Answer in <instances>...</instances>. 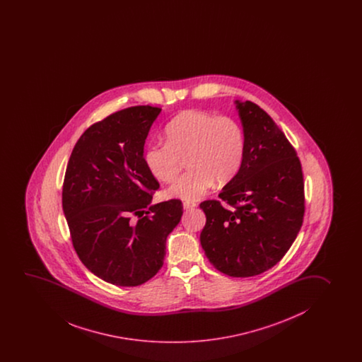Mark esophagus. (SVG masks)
<instances>
[{
    "instance_id": "1",
    "label": "esophagus",
    "mask_w": 362,
    "mask_h": 362,
    "mask_svg": "<svg viewBox=\"0 0 362 362\" xmlns=\"http://www.w3.org/2000/svg\"><path fill=\"white\" fill-rule=\"evenodd\" d=\"M184 210H193L197 208L195 203H190V202H185L183 204Z\"/></svg>"
}]
</instances>
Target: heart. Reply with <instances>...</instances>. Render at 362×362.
Here are the masks:
<instances>
[{
    "instance_id": "b5f03b06",
    "label": "heart",
    "mask_w": 362,
    "mask_h": 362,
    "mask_svg": "<svg viewBox=\"0 0 362 362\" xmlns=\"http://www.w3.org/2000/svg\"><path fill=\"white\" fill-rule=\"evenodd\" d=\"M165 141H153L144 152V162L154 178L170 183L177 178L183 157L188 173L167 190L168 197L197 202L214 188L235 177L245 157V133L239 122L206 110L182 112L165 127Z\"/></svg>"
}]
</instances>
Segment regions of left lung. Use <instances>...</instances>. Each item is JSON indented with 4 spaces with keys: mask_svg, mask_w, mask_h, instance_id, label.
I'll list each match as a JSON object with an SVG mask.
<instances>
[{
    "mask_svg": "<svg viewBox=\"0 0 362 362\" xmlns=\"http://www.w3.org/2000/svg\"><path fill=\"white\" fill-rule=\"evenodd\" d=\"M245 133L240 170L218 200L200 204L206 216L200 244L210 264L233 278H249L276 265L304 219V179L299 158L265 110L234 102Z\"/></svg>",
    "mask_w": 362,
    "mask_h": 362,
    "instance_id": "1",
    "label": "left lung"
}]
</instances>
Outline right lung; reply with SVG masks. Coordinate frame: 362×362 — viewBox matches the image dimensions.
I'll list each match as a JSON object with an SVG mask.
<instances>
[{"label": "right lung", "instance_id": "1", "mask_svg": "<svg viewBox=\"0 0 362 362\" xmlns=\"http://www.w3.org/2000/svg\"><path fill=\"white\" fill-rule=\"evenodd\" d=\"M160 112L136 105L89 127L64 175L63 213L74 250L89 272L117 286H138L159 272L168 235L183 215L180 200L152 204L159 183L144 162V143Z\"/></svg>", "mask_w": 362, "mask_h": 362}]
</instances>
